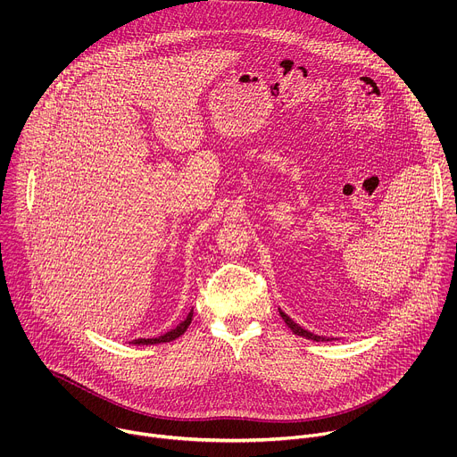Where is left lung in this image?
<instances>
[{"label":"left lung","mask_w":457,"mask_h":457,"mask_svg":"<svg viewBox=\"0 0 457 457\" xmlns=\"http://www.w3.org/2000/svg\"><path fill=\"white\" fill-rule=\"evenodd\" d=\"M278 312H280V316H282V320L286 321V325L287 328L293 331V335H296V337H302V338H305V340H312V342H331L333 338H328V337H318V335H312V333H309V331H305L303 328H300V325L296 323V321H293L282 309H278Z\"/></svg>","instance_id":"1"}]
</instances>
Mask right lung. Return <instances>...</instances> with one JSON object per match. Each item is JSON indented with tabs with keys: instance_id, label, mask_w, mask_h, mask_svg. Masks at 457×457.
I'll use <instances>...</instances> for the list:
<instances>
[{
	"instance_id": "1",
	"label": "right lung",
	"mask_w": 457,
	"mask_h": 457,
	"mask_svg": "<svg viewBox=\"0 0 457 457\" xmlns=\"http://www.w3.org/2000/svg\"><path fill=\"white\" fill-rule=\"evenodd\" d=\"M191 318H193V309L187 312V316L177 325V328H173L171 331H168V333H164V335H161L157 338H137L132 344H136V345H157V344L173 342V340H177L179 337H182L186 333V329L189 328V323H191Z\"/></svg>"
}]
</instances>
